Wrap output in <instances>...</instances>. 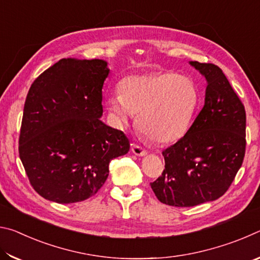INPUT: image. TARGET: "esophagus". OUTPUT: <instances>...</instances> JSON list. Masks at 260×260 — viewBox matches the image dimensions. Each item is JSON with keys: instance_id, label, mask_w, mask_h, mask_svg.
<instances>
[{"instance_id": "obj_1", "label": "esophagus", "mask_w": 260, "mask_h": 260, "mask_svg": "<svg viewBox=\"0 0 260 260\" xmlns=\"http://www.w3.org/2000/svg\"><path fill=\"white\" fill-rule=\"evenodd\" d=\"M132 152L134 153L136 156H146L147 155V150L143 149L142 147L138 146V144H132Z\"/></svg>"}]
</instances>
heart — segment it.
Wrapping results in <instances>:
<instances>
[{
  "label": "heart",
  "instance_id": "1",
  "mask_svg": "<svg viewBox=\"0 0 260 260\" xmlns=\"http://www.w3.org/2000/svg\"><path fill=\"white\" fill-rule=\"evenodd\" d=\"M201 101L192 78L178 73H155L125 78L119 94L108 99L112 116L127 124L138 114V128L156 143L182 139L192 125Z\"/></svg>",
  "mask_w": 260,
  "mask_h": 260
}]
</instances>
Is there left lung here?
Segmentation results:
<instances>
[{
    "mask_svg": "<svg viewBox=\"0 0 260 260\" xmlns=\"http://www.w3.org/2000/svg\"><path fill=\"white\" fill-rule=\"evenodd\" d=\"M208 86L205 104L188 133L162 151L165 169L151 189L161 203L189 208L221 197L245 155V109L222 70L190 61Z\"/></svg>",
    "mask_w": 260,
    "mask_h": 260,
    "instance_id": "obj_1",
    "label": "left lung"
}]
</instances>
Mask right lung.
Masks as SVG:
<instances>
[{
    "label": "right lung",
    "mask_w": 260,
    "mask_h": 260,
    "mask_svg": "<svg viewBox=\"0 0 260 260\" xmlns=\"http://www.w3.org/2000/svg\"><path fill=\"white\" fill-rule=\"evenodd\" d=\"M109 74L102 59L63 58L30 86L19 134V157L30 186L59 204L95 195L113 158L126 155L124 132L100 120Z\"/></svg>",
    "instance_id": "obj_1"
}]
</instances>
